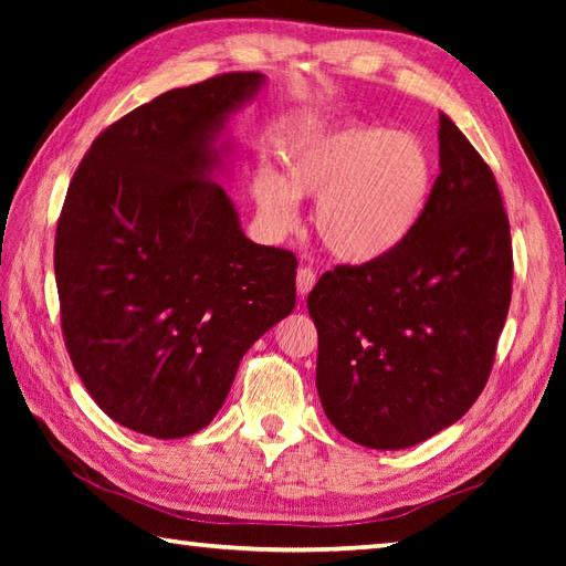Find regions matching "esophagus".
I'll use <instances>...</instances> for the list:
<instances>
[{
	"mask_svg": "<svg viewBox=\"0 0 566 566\" xmlns=\"http://www.w3.org/2000/svg\"><path fill=\"white\" fill-rule=\"evenodd\" d=\"M314 284H316V272L311 270V268H298V272H296V290H298V294L306 296L311 290H314Z\"/></svg>",
	"mask_w": 566,
	"mask_h": 566,
	"instance_id": "esophagus-1",
	"label": "esophagus"
}]
</instances>
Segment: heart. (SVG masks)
Instances as JSON below:
<instances>
[{
  "mask_svg": "<svg viewBox=\"0 0 566 566\" xmlns=\"http://www.w3.org/2000/svg\"><path fill=\"white\" fill-rule=\"evenodd\" d=\"M436 182L426 143L406 130L353 122L314 138L290 158L286 179L260 172L255 199L276 231L292 228L296 197L318 199L316 228L335 258H387L423 219Z\"/></svg>",
  "mask_w": 566,
  "mask_h": 566,
  "instance_id": "obj_1",
  "label": "heart"
}]
</instances>
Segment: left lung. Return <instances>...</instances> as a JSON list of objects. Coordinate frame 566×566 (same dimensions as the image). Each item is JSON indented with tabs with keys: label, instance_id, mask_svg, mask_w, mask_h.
Segmentation results:
<instances>
[{
	"label": "left lung",
	"instance_id": "left-lung-1",
	"mask_svg": "<svg viewBox=\"0 0 566 566\" xmlns=\"http://www.w3.org/2000/svg\"><path fill=\"white\" fill-rule=\"evenodd\" d=\"M438 140L440 175L413 233L381 260L335 264L306 298L323 411L371 450L411 448L472 408L511 306L494 172L444 114Z\"/></svg>",
	"mask_w": 566,
	"mask_h": 566
}]
</instances>
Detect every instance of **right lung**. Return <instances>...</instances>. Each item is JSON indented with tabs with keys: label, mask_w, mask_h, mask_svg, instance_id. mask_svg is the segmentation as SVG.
I'll return each instance as SVG.
<instances>
[{
	"label": "right lung",
	"mask_w": 566,
	"mask_h": 566,
	"mask_svg": "<svg viewBox=\"0 0 566 566\" xmlns=\"http://www.w3.org/2000/svg\"><path fill=\"white\" fill-rule=\"evenodd\" d=\"M260 72L170 90L104 128L55 231L60 326L102 411L185 438L223 406L248 347L296 302L294 252L240 231L211 172L223 118Z\"/></svg>",
	"instance_id": "add662e5"
}]
</instances>
